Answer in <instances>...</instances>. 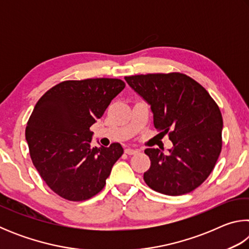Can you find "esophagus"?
<instances>
[{
	"instance_id": "esophagus-1",
	"label": "esophagus",
	"mask_w": 249,
	"mask_h": 249,
	"mask_svg": "<svg viewBox=\"0 0 249 249\" xmlns=\"http://www.w3.org/2000/svg\"><path fill=\"white\" fill-rule=\"evenodd\" d=\"M137 151H138L137 149L130 148V147H126V148H125V153L127 154V155H134V154H136Z\"/></svg>"
}]
</instances>
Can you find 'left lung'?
Here are the masks:
<instances>
[{
    "mask_svg": "<svg viewBox=\"0 0 249 249\" xmlns=\"http://www.w3.org/2000/svg\"><path fill=\"white\" fill-rule=\"evenodd\" d=\"M125 80L150 105L154 126L168 134L174 145L169 154L145 149L150 159L146 184L167 196L193 191L210 176L221 154L223 119L215 101L183 73H148Z\"/></svg>",
    "mask_w": 249,
    "mask_h": 249,
    "instance_id": "1",
    "label": "left lung"
}]
</instances>
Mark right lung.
Segmentation results:
<instances>
[{"instance_id": "1", "label": "right lung", "mask_w": 249, "mask_h": 249, "mask_svg": "<svg viewBox=\"0 0 249 249\" xmlns=\"http://www.w3.org/2000/svg\"><path fill=\"white\" fill-rule=\"evenodd\" d=\"M124 88L120 79L69 80L48 90L34 107L25 132L29 155L43 180L64 199L94 196L123 155L119 142L92 147L90 127Z\"/></svg>"}]
</instances>
